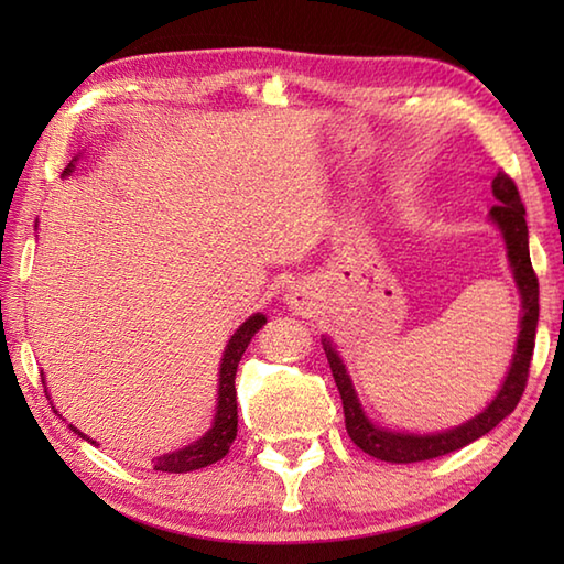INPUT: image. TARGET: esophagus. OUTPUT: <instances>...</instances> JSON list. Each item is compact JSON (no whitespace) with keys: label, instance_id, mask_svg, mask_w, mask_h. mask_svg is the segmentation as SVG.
I'll return each instance as SVG.
<instances>
[{"label":"esophagus","instance_id":"34e87169","mask_svg":"<svg viewBox=\"0 0 564 564\" xmlns=\"http://www.w3.org/2000/svg\"><path fill=\"white\" fill-rule=\"evenodd\" d=\"M285 301H289V307L295 310V313H310L315 305V297L313 291H310V285L305 283H295L289 289V295H285Z\"/></svg>","mask_w":564,"mask_h":564}]
</instances>
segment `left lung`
Returning a JSON list of instances; mask_svg holds the SVG:
<instances>
[{
    "mask_svg": "<svg viewBox=\"0 0 564 564\" xmlns=\"http://www.w3.org/2000/svg\"><path fill=\"white\" fill-rule=\"evenodd\" d=\"M492 194L497 203L492 206V210H489V215H492V220L499 225L501 235L507 239L513 279H517V285L523 297L521 301L523 317H521L517 354H513L509 376L497 398L492 400V404H489L482 414H477L475 419H470V422H465L458 429L443 431V434H431V436L392 434V431L378 429L368 422L361 404H358L351 380L346 376V368L341 364L339 354L332 349V344L327 339H322L334 382H337L339 394H341L346 431H349V436L358 448L368 455H373L378 460L419 463V460H431V458H438V455L458 451L467 446V443H473L475 438L485 436L487 431H492L501 422V419L517 410V404L525 390L531 358H533V346H535V327H538V275L533 271L531 254H529L525 208L521 203L517 184H513V178L507 172H497L492 182Z\"/></svg>",
    "mask_w": 564,
    "mask_h": 564,
    "instance_id": "8db88e82",
    "label": "left lung"
}]
</instances>
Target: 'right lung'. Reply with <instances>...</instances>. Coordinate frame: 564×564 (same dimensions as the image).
<instances>
[{
    "label": "right lung",
    "instance_id": "obj_1",
    "mask_svg": "<svg viewBox=\"0 0 564 564\" xmlns=\"http://www.w3.org/2000/svg\"><path fill=\"white\" fill-rule=\"evenodd\" d=\"M75 162V160H72ZM72 162L67 164V172H72ZM267 325V317L263 315H251L242 327L235 332V337L227 344V349L223 354V364H220V390H218V414H215V424L200 441L191 443L188 448L174 451L160 455L154 458V470L160 473H191L198 470V467H206L218 463L225 458L227 451H230L232 441L237 436V392H235V376H237V366L242 361V354L249 346L251 337ZM75 434L79 431L72 426ZM82 438H87L79 434ZM89 441V438H87ZM94 443V441H91Z\"/></svg>",
    "mask_w": 564,
    "mask_h": 564
}]
</instances>
